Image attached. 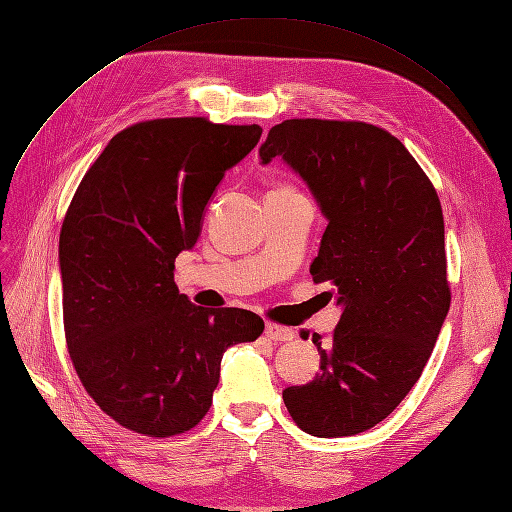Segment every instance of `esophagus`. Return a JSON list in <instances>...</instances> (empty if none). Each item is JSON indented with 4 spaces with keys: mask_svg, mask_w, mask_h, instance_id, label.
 Instances as JSON below:
<instances>
[{
    "mask_svg": "<svg viewBox=\"0 0 512 512\" xmlns=\"http://www.w3.org/2000/svg\"><path fill=\"white\" fill-rule=\"evenodd\" d=\"M264 336H267L269 340H275V342H288L294 338V332L290 330V327H283V325H277V323H267L264 325Z\"/></svg>",
    "mask_w": 512,
    "mask_h": 512,
    "instance_id": "esophagus-1",
    "label": "esophagus"
}]
</instances>
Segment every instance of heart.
I'll return each instance as SVG.
<instances>
[{"instance_id":"heart-1","label":"heart","mask_w":512,"mask_h":512,"mask_svg":"<svg viewBox=\"0 0 512 512\" xmlns=\"http://www.w3.org/2000/svg\"><path fill=\"white\" fill-rule=\"evenodd\" d=\"M273 191H294L292 187H288V185H279L277 189H273Z\"/></svg>"}]
</instances>
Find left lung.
Here are the masks:
<instances>
[{"label": "left lung", "instance_id": "obj_1", "mask_svg": "<svg viewBox=\"0 0 512 512\" xmlns=\"http://www.w3.org/2000/svg\"><path fill=\"white\" fill-rule=\"evenodd\" d=\"M277 155L327 218L311 275L344 309L327 342L313 334L321 372L283 403L304 433L357 435L412 391L449 311L441 201L403 142L365 121L285 119L260 147L262 163Z\"/></svg>", "mask_w": 512, "mask_h": 512}]
</instances>
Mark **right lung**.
I'll list each match as a JSON object with an SVG mask.
<instances>
[{
	"label": "right lung",
	"mask_w": 512,
	"mask_h": 512,
	"mask_svg": "<svg viewBox=\"0 0 512 512\" xmlns=\"http://www.w3.org/2000/svg\"><path fill=\"white\" fill-rule=\"evenodd\" d=\"M260 134L208 117L138 121L109 140L69 203L58 241L69 357L128 431H191L210 410L224 351L264 332L256 313L201 309L174 283L218 182Z\"/></svg>",
	"instance_id": "1"
}]
</instances>
